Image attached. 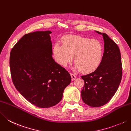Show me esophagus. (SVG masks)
Instances as JSON below:
<instances>
[{"label":"esophagus","mask_w":131,"mask_h":131,"mask_svg":"<svg viewBox=\"0 0 131 131\" xmlns=\"http://www.w3.org/2000/svg\"><path fill=\"white\" fill-rule=\"evenodd\" d=\"M70 75H71V79H72V80L73 81H74V80H75V79H76V76L74 75V74H73V73H70Z\"/></svg>","instance_id":"34e87169"}]
</instances>
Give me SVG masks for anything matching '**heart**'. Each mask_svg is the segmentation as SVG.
I'll return each mask as SVG.
<instances>
[{"mask_svg":"<svg viewBox=\"0 0 131 131\" xmlns=\"http://www.w3.org/2000/svg\"><path fill=\"white\" fill-rule=\"evenodd\" d=\"M57 62L66 67L74 58V68L89 73L98 68L103 56L101 42L96 39H90L78 36H69L64 38L63 45L56 43L53 49Z\"/></svg>","mask_w":131,"mask_h":131,"instance_id":"heart-1","label":"heart"}]
</instances>
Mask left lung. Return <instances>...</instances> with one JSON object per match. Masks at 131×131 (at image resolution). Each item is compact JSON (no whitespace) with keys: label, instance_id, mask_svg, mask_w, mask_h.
Instances as JSON below:
<instances>
[{"label":"left lung","instance_id":"left-lung-1","mask_svg":"<svg viewBox=\"0 0 131 131\" xmlns=\"http://www.w3.org/2000/svg\"><path fill=\"white\" fill-rule=\"evenodd\" d=\"M95 32L103 36L104 53L96 70L82 76L84 87L81 96L88 106L98 107L108 103L116 93L122 80V66L118 46L106 33Z\"/></svg>","mask_w":131,"mask_h":131}]
</instances>
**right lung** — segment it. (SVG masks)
Segmentation results:
<instances>
[{
    "mask_svg": "<svg viewBox=\"0 0 131 131\" xmlns=\"http://www.w3.org/2000/svg\"><path fill=\"white\" fill-rule=\"evenodd\" d=\"M52 33L47 30L25 35L10 53L15 88L28 102L40 108L58 104L71 80L68 71L52 58Z\"/></svg>",
    "mask_w": 131,
    "mask_h": 131,
    "instance_id": "1",
    "label": "right lung"
}]
</instances>
